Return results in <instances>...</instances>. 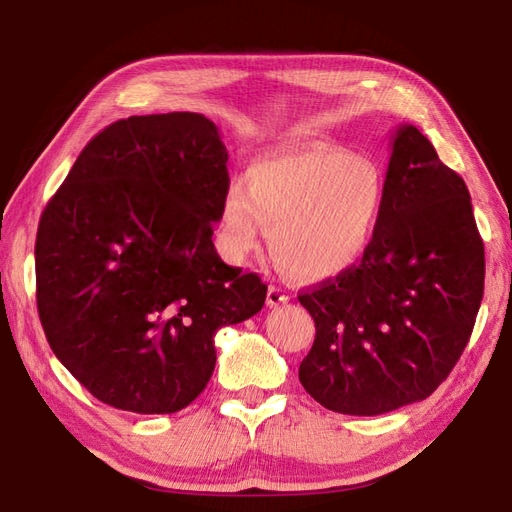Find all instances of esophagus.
<instances>
[{"mask_svg":"<svg viewBox=\"0 0 512 512\" xmlns=\"http://www.w3.org/2000/svg\"><path fill=\"white\" fill-rule=\"evenodd\" d=\"M290 299V295L288 292L281 288V286H270L268 288V295H266V303L270 308H277V306H281V303H286Z\"/></svg>","mask_w":512,"mask_h":512,"instance_id":"1","label":"esophagus"}]
</instances>
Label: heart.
<instances>
[{"mask_svg": "<svg viewBox=\"0 0 512 512\" xmlns=\"http://www.w3.org/2000/svg\"><path fill=\"white\" fill-rule=\"evenodd\" d=\"M385 178L372 158L310 145L273 151L226 191L217 239L239 262L268 228L275 262L299 279L317 281L361 262L383 215Z\"/></svg>", "mask_w": 512, "mask_h": 512, "instance_id": "heart-1", "label": "heart"}]
</instances>
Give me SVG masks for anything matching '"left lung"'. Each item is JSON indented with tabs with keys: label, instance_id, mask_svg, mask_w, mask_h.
<instances>
[{
	"label": "left lung",
	"instance_id": "obj_1",
	"mask_svg": "<svg viewBox=\"0 0 512 512\" xmlns=\"http://www.w3.org/2000/svg\"><path fill=\"white\" fill-rule=\"evenodd\" d=\"M484 295V242L464 180L413 125L391 134L385 204L361 264L301 292L317 325L299 380L325 409L380 416L438 389Z\"/></svg>",
	"mask_w": 512,
	"mask_h": 512
}]
</instances>
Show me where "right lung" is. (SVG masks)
<instances>
[{
  "label": "right lung",
  "mask_w": 512,
  "mask_h": 512,
  "mask_svg": "<svg viewBox=\"0 0 512 512\" xmlns=\"http://www.w3.org/2000/svg\"><path fill=\"white\" fill-rule=\"evenodd\" d=\"M228 154L195 112L96 134L41 215L37 310L54 356L105 405L173 413L215 369V332L264 308L266 284L213 246Z\"/></svg>",
  "instance_id": "obj_1"
}]
</instances>
